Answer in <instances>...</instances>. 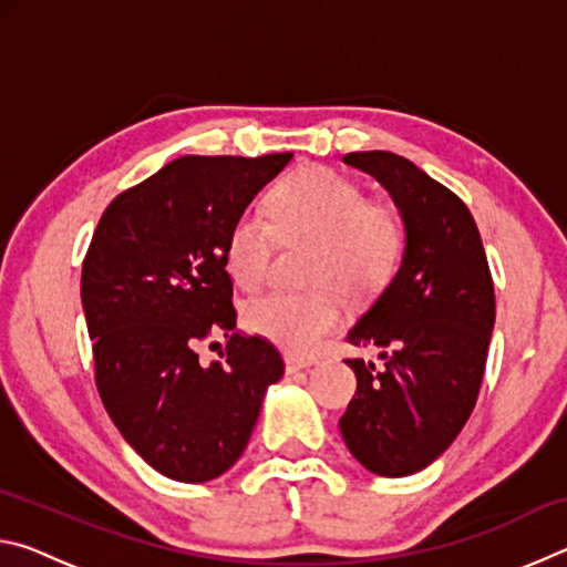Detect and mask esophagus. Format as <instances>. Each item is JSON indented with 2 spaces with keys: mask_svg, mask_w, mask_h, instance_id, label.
Returning <instances> with one entry per match:
<instances>
[{
  "mask_svg": "<svg viewBox=\"0 0 567 567\" xmlns=\"http://www.w3.org/2000/svg\"><path fill=\"white\" fill-rule=\"evenodd\" d=\"M315 364V360H305V358H297V354H285V370L287 375H295V372H302V370H310Z\"/></svg>",
  "mask_w": 567,
  "mask_h": 567,
  "instance_id": "1",
  "label": "esophagus"
}]
</instances>
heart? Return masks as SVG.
<instances>
[{"label":"heart","mask_w":567,"mask_h":567,"mask_svg":"<svg viewBox=\"0 0 567 567\" xmlns=\"http://www.w3.org/2000/svg\"><path fill=\"white\" fill-rule=\"evenodd\" d=\"M270 217L280 235L320 245L312 285H334L344 295H368L385 285L405 245L398 215L370 205L354 182L328 167H307L280 182L270 195ZM272 243L275 228L262 213L245 209L235 217L225 260L237 285L262 282ZM340 320L342 305L332 290L267 292L245 307L247 328L290 352H312Z\"/></svg>","instance_id":"b5f03b06"}]
</instances>
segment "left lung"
Segmentation results:
<instances>
[{
	"label": "left lung",
	"mask_w": 567,
	"mask_h": 567,
	"mask_svg": "<svg viewBox=\"0 0 567 567\" xmlns=\"http://www.w3.org/2000/svg\"><path fill=\"white\" fill-rule=\"evenodd\" d=\"M344 165L375 177L395 203L405 247L392 280L348 332L375 362L344 360L358 392L340 420L344 445L382 477H405L445 453L483 382L495 290L483 239L463 199L392 152H350Z\"/></svg>",
	"instance_id": "1"
}]
</instances>
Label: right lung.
I'll use <instances>...</instances> for the list:
<instances>
[{
  "mask_svg": "<svg viewBox=\"0 0 567 567\" xmlns=\"http://www.w3.org/2000/svg\"><path fill=\"white\" fill-rule=\"evenodd\" d=\"M292 152L172 159L104 209L82 265V310L104 410L150 467L207 483L245 453L280 352L235 330L225 245ZM225 331L223 361L196 342Z\"/></svg>",
  "mask_w": 567,
  "mask_h": 567,
  "instance_id": "1",
  "label": "right lung"
}]
</instances>
